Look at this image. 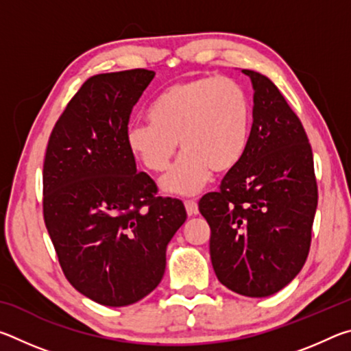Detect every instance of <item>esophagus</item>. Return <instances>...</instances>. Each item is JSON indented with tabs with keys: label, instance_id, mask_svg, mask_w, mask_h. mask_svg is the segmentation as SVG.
I'll list each match as a JSON object with an SVG mask.
<instances>
[{
	"label": "esophagus",
	"instance_id": "34e87169",
	"mask_svg": "<svg viewBox=\"0 0 351 351\" xmlns=\"http://www.w3.org/2000/svg\"><path fill=\"white\" fill-rule=\"evenodd\" d=\"M184 206H186V210H187V215H197L198 213V204H197V201H193V199H186L184 201Z\"/></svg>",
	"mask_w": 351,
	"mask_h": 351
}]
</instances>
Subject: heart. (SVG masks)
<instances>
[{"instance_id": "heart-1", "label": "heart", "mask_w": 351, "mask_h": 351, "mask_svg": "<svg viewBox=\"0 0 351 351\" xmlns=\"http://www.w3.org/2000/svg\"><path fill=\"white\" fill-rule=\"evenodd\" d=\"M251 100L228 77H197L173 83L152 104L150 121L127 130V148L147 170L164 171L178 142L184 153L161 180L164 192L195 195L212 175L235 169L251 133Z\"/></svg>"}]
</instances>
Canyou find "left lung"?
Masks as SVG:
<instances>
[{
  "label": "left lung",
  "mask_w": 351,
  "mask_h": 351,
  "mask_svg": "<svg viewBox=\"0 0 351 351\" xmlns=\"http://www.w3.org/2000/svg\"><path fill=\"white\" fill-rule=\"evenodd\" d=\"M252 82V128L245 156L198 207L210 226L213 271L226 288L268 297L299 274L317 207L311 145L300 119L268 77Z\"/></svg>",
  "instance_id": "obj_1"
}]
</instances>
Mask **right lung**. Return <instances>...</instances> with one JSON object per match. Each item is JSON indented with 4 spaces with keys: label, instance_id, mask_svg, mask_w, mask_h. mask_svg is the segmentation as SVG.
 <instances>
[{
    "label": "right lung",
    "instance_id": "obj_1",
    "mask_svg": "<svg viewBox=\"0 0 351 351\" xmlns=\"http://www.w3.org/2000/svg\"><path fill=\"white\" fill-rule=\"evenodd\" d=\"M153 77L148 69L90 77L46 148V229L68 282L105 306L132 305L158 287L165 249L187 218L182 201L156 197L127 148L130 114Z\"/></svg>",
    "mask_w": 351,
    "mask_h": 351
}]
</instances>
